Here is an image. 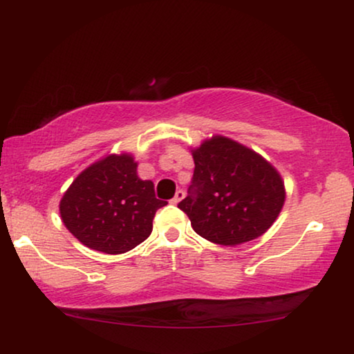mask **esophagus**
Returning a JSON list of instances; mask_svg holds the SVG:
<instances>
[{
    "mask_svg": "<svg viewBox=\"0 0 354 354\" xmlns=\"http://www.w3.org/2000/svg\"><path fill=\"white\" fill-rule=\"evenodd\" d=\"M183 196H185V193H183L182 190H177L176 195H174V198L171 200L172 205H177V203H180L183 200Z\"/></svg>",
    "mask_w": 354,
    "mask_h": 354,
    "instance_id": "obj_1",
    "label": "esophagus"
}]
</instances>
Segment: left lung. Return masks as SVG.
<instances>
[{"label":"left lung","instance_id":"left-lung-1","mask_svg":"<svg viewBox=\"0 0 354 354\" xmlns=\"http://www.w3.org/2000/svg\"><path fill=\"white\" fill-rule=\"evenodd\" d=\"M195 172L178 203L203 239L235 246L258 239L277 219L285 185L272 164L235 140L212 135L192 149Z\"/></svg>","mask_w":354,"mask_h":354}]
</instances>
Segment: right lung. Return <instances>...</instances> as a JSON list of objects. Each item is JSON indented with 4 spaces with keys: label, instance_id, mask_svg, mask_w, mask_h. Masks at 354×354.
Listing matches in <instances>:
<instances>
[{
    "label": "right lung",
    "instance_id": "obj_1",
    "mask_svg": "<svg viewBox=\"0 0 354 354\" xmlns=\"http://www.w3.org/2000/svg\"><path fill=\"white\" fill-rule=\"evenodd\" d=\"M130 153L108 154L82 171L61 198L67 230L90 250L127 253L153 230V217L166 201L154 196L151 180H142Z\"/></svg>",
    "mask_w": 354,
    "mask_h": 354
}]
</instances>
